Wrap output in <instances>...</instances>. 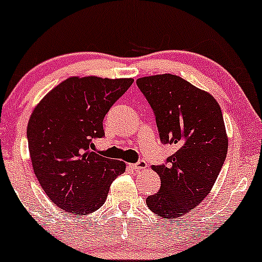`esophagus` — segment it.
<instances>
[{"label": "esophagus", "mask_w": 262, "mask_h": 262, "mask_svg": "<svg viewBox=\"0 0 262 262\" xmlns=\"http://www.w3.org/2000/svg\"><path fill=\"white\" fill-rule=\"evenodd\" d=\"M146 167H147V162H146L145 160H140V161H137L136 164H132L131 165V168H134L135 171L145 170Z\"/></svg>", "instance_id": "1"}]
</instances>
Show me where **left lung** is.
Returning a JSON list of instances; mask_svg holds the SVG:
<instances>
[{"instance_id": "obj_1", "label": "left lung", "mask_w": 262, "mask_h": 262, "mask_svg": "<svg viewBox=\"0 0 262 262\" xmlns=\"http://www.w3.org/2000/svg\"><path fill=\"white\" fill-rule=\"evenodd\" d=\"M136 85L152 108L160 141L176 152L152 166L159 192L147 207L164 219L185 215L210 193L227 154V137L219 103L207 92L175 75L141 77Z\"/></svg>"}]
</instances>
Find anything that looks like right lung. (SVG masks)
<instances>
[{
	"mask_svg": "<svg viewBox=\"0 0 262 262\" xmlns=\"http://www.w3.org/2000/svg\"><path fill=\"white\" fill-rule=\"evenodd\" d=\"M132 78L71 77L51 90L33 110L27 142L33 171L57 207L87 215L105 204L125 162L94 152L105 136L103 119L132 85Z\"/></svg>",
	"mask_w": 262,
	"mask_h": 262,
	"instance_id": "1",
	"label": "right lung"
}]
</instances>
